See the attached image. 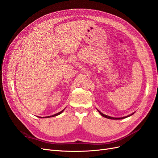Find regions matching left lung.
<instances>
[{
	"label": "left lung",
	"mask_w": 158,
	"mask_h": 158,
	"mask_svg": "<svg viewBox=\"0 0 158 158\" xmlns=\"http://www.w3.org/2000/svg\"><path fill=\"white\" fill-rule=\"evenodd\" d=\"M97 110H98V112L100 113V114H101V115H102V117H105V118H109V119H113V120H119V119L125 118H127V117H130V116L132 115V114L135 113V112H134V113H132V114H128V115H127V116H125V117H118V118H117V117H110V116L106 115V114H103V113H102L101 111H99L98 109H97Z\"/></svg>",
	"instance_id": "8db88e82"
}]
</instances>
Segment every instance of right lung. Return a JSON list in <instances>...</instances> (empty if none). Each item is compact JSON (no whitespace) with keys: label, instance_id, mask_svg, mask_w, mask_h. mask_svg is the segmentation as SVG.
<instances>
[{"label":"right lung","instance_id":"1","mask_svg":"<svg viewBox=\"0 0 158 158\" xmlns=\"http://www.w3.org/2000/svg\"><path fill=\"white\" fill-rule=\"evenodd\" d=\"M65 108H66V107H65ZM65 108H64L63 110H62L61 111H60V112H59V113H56V114H52V115H51V116H48V117H40V118H49V117H56V116L59 115V114H61L62 113H63V112L64 111Z\"/></svg>","mask_w":158,"mask_h":158}]
</instances>
